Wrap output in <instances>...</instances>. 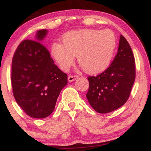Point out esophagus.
I'll list each match as a JSON object with an SVG mask.
<instances>
[{
    "instance_id": "obj_1",
    "label": "esophagus",
    "mask_w": 151,
    "mask_h": 151,
    "mask_svg": "<svg viewBox=\"0 0 151 151\" xmlns=\"http://www.w3.org/2000/svg\"><path fill=\"white\" fill-rule=\"evenodd\" d=\"M78 79V76H76V75H70L68 77V81H70V82H72V81H74V80H76V79Z\"/></svg>"
}]
</instances>
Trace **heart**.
Wrapping results in <instances>:
<instances>
[{
  "label": "heart",
  "mask_w": 151,
  "mask_h": 151,
  "mask_svg": "<svg viewBox=\"0 0 151 151\" xmlns=\"http://www.w3.org/2000/svg\"><path fill=\"white\" fill-rule=\"evenodd\" d=\"M62 42L63 45L55 42L51 46V55L60 68L68 71L77 56L79 65L89 74L106 70L116 47V38L110 30L70 31L64 35Z\"/></svg>",
  "instance_id": "obj_1"
}]
</instances>
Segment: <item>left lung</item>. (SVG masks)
Wrapping results in <instances>:
<instances>
[{
  "mask_svg": "<svg viewBox=\"0 0 151 151\" xmlns=\"http://www.w3.org/2000/svg\"><path fill=\"white\" fill-rule=\"evenodd\" d=\"M136 78L135 58L131 46L121 35L116 55L110 66L96 77H89L86 98L100 114L120 108L127 101Z\"/></svg>",
  "mask_w": 151,
  "mask_h": 151,
  "instance_id": "8db88e82",
  "label": "left lung"
}]
</instances>
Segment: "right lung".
<instances>
[{
    "label": "right lung",
    "instance_id": "add662e5",
    "mask_svg": "<svg viewBox=\"0 0 151 151\" xmlns=\"http://www.w3.org/2000/svg\"><path fill=\"white\" fill-rule=\"evenodd\" d=\"M47 33L38 30L35 40H25L15 50L12 61L11 84L15 101L26 114L35 119L52 113L67 75L54 64L41 44Z\"/></svg>",
    "mask_w": 151,
    "mask_h": 151
}]
</instances>
